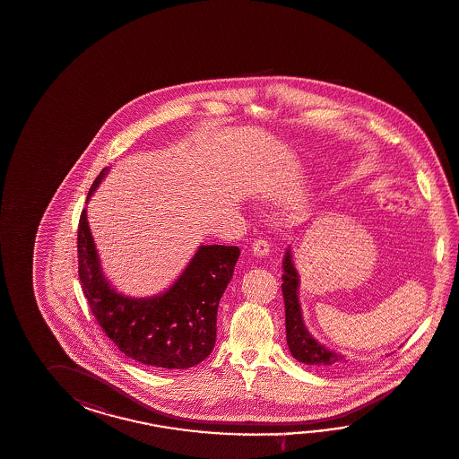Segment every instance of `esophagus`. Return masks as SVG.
<instances>
[{"label": "esophagus", "mask_w": 459, "mask_h": 459, "mask_svg": "<svg viewBox=\"0 0 459 459\" xmlns=\"http://www.w3.org/2000/svg\"><path fill=\"white\" fill-rule=\"evenodd\" d=\"M253 253L257 257L267 256L269 255V243H267L266 239H256L253 243Z\"/></svg>", "instance_id": "34e87169"}]
</instances>
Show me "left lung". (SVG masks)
I'll list each match as a JSON object with an SVG mask.
<instances>
[{
  "mask_svg": "<svg viewBox=\"0 0 459 459\" xmlns=\"http://www.w3.org/2000/svg\"><path fill=\"white\" fill-rule=\"evenodd\" d=\"M282 296H284V307H286V341H288L290 355L300 363L319 367V368H342L349 360L345 355L327 349L320 342L316 341L307 331L302 309L299 302V273L294 266L290 246L286 249L282 259Z\"/></svg>",
  "mask_w": 459,
  "mask_h": 459,
  "instance_id": "left-lung-1",
  "label": "left lung"
}]
</instances>
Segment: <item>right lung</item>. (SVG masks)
<instances>
[{
	"label": "right lung",
	"mask_w": 459,
	"mask_h": 459,
	"mask_svg": "<svg viewBox=\"0 0 459 459\" xmlns=\"http://www.w3.org/2000/svg\"><path fill=\"white\" fill-rule=\"evenodd\" d=\"M108 173H99L86 204ZM79 279L99 325L118 351L153 368L185 370L203 362L216 342V314L239 247L202 245L170 288L150 298L118 292L104 274L82 210L77 230Z\"/></svg>",
	"instance_id": "add662e5"
}]
</instances>
